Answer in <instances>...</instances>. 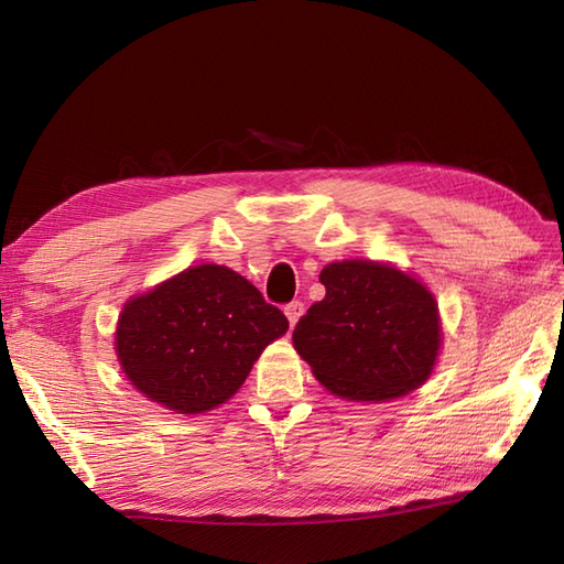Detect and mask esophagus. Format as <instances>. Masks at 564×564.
<instances>
[{"mask_svg": "<svg viewBox=\"0 0 564 564\" xmlns=\"http://www.w3.org/2000/svg\"><path fill=\"white\" fill-rule=\"evenodd\" d=\"M303 310H305V305L301 303V301H293V303H289L283 307V313H285V317H289V322H291V327H295V322L301 319V315H303Z\"/></svg>", "mask_w": 564, "mask_h": 564, "instance_id": "obj_1", "label": "esophagus"}]
</instances>
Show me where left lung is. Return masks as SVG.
<instances>
[{"label": "left lung", "mask_w": 564, "mask_h": 564, "mask_svg": "<svg viewBox=\"0 0 564 564\" xmlns=\"http://www.w3.org/2000/svg\"><path fill=\"white\" fill-rule=\"evenodd\" d=\"M327 295L293 329L297 354L339 398L392 400L422 386L434 368L438 307L422 283L373 261L329 263Z\"/></svg>", "instance_id": "8db88e82"}]
</instances>
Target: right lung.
<instances>
[{
    "label": "right lung",
    "instance_id": "add662e5",
    "mask_svg": "<svg viewBox=\"0 0 564 564\" xmlns=\"http://www.w3.org/2000/svg\"><path fill=\"white\" fill-rule=\"evenodd\" d=\"M285 329V315L247 279L203 263L123 307L116 351L142 394L178 414H198L230 400Z\"/></svg>",
    "mask_w": 564,
    "mask_h": 564
}]
</instances>
